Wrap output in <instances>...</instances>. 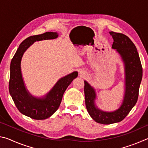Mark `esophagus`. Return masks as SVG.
Returning a JSON list of instances; mask_svg holds the SVG:
<instances>
[{"label": "esophagus", "instance_id": "obj_1", "mask_svg": "<svg viewBox=\"0 0 148 148\" xmlns=\"http://www.w3.org/2000/svg\"><path fill=\"white\" fill-rule=\"evenodd\" d=\"M79 73H80V74H81V75H84V72L82 71H80Z\"/></svg>", "mask_w": 148, "mask_h": 148}]
</instances>
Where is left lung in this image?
Wrapping results in <instances>:
<instances>
[{
    "instance_id": "obj_1",
    "label": "left lung",
    "mask_w": 148,
    "mask_h": 148,
    "mask_svg": "<svg viewBox=\"0 0 148 148\" xmlns=\"http://www.w3.org/2000/svg\"><path fill=\"white\" fill-rule=\"evenodd\" d=\"M114 39L112 48L121 55L125 67V94L122 105L113 112H105L94 105L96 95L93 88L85 81L84 92L87 110L95 121L108 125L121 121L138 101L142 78V66L136 47L128 36L119 32H110Z\"/></svg>"
}]
</instances>
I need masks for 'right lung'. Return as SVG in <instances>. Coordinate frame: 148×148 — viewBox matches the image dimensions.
<instances>
[{"label":"right lung","mask_w":148,"mask_h":148,"mask_svg":"<svg viewBox=\"0 0 148 148\" xmlns=\"http://www.w3.org/2000/svg\"><path fill=\"white\" fill-rule=\"evenodd\" d=\"M57 36V32H46L44 34L28 37L19 45L11 61L10 94L19 111L32 119H45L53 115L59 108L65 90L72 80L77 76V72H74L62 77L43 99L34 98L27 91L21 72V60L24 52L34 42L54 39Z\"/></svg>","instance_id":"right-lung-1"}]
</instances>
